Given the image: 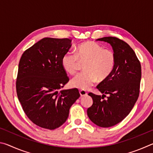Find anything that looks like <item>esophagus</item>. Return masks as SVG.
<instances>
[{"instance_id": "esophagus-1", "label": "esophagus", "mask_w": 153, "mask_h": 153, "mask_svg": "<svg viewBox=\"0 0 153 153\" xmlns=\"http://www.w3.org/2000/svg\"><path fill=\"white\" fill-rule=\"evenodd\" d=\"M79 94L81 97H84V96H87L88 93L86 92V90H79Z\"/></svg>"}]
</instances>
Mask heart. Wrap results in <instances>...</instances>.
Returning <instances> with one entry per match:
<instances>
[{
	"mask_svg": "<svg viewBox=\"0 0 153 153\" xmlns=\"http://www.w3.org/2000/svg\"><path fill=\"white\" fill-rule=\"evenodd\" d=\"M80 62L85 63L84 70L71 80V86L86 90L97 79L108 78L113 73L116 64V56L109 49H105L96 42H86L77 46L76 53L67 52L61 59V65L65 71L70 74H76Z\"/></svg>",
	"mask_w": 153,
	"mask_h": 153,
	"instance_id": "b5f03b06",
	"label": "heart"
}]
</instances>
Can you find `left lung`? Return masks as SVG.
<instances>
[{
	"label": "left lung",
	"instance_id": "8db88e82",
	"mask_svg": "<svg viewBox=\"0 0 153 153\" xmlns=\"http://www.w3.org/2000/svg\"><path fill=\"white\" fill-rule=\"evenodd\" d=\"M97 40L110 44L116 56V64L111 76L97 86L102 96L88 94L93 104L88 108L87 114L96 125L108 128L124 120L138 100L141 65L133 49L124 41L111 36ZM106 94L109 97L105 100Z\"/></svg>",
	"mask_w": 153,
	"mask_h": 153
}]
</instances>
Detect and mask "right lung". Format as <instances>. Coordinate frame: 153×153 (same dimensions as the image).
I'll list each match as a JSON object with an SVG mask.
<instances>
[{"label":"right lung","mask_w":153,"mask_h":153,"mask_svg":"<svg viewBox=\"0 0 153 153\" xmlns=\"http://www.w3.org/2000/svg\"><path fill=\"white\" fill-rule=\"evenodd\" d=\"M71 43L69 38H42L20 59L16 81L18 99L27 117L42 128L55 129L63 125L80 96L76 88L58 91L69 80L61 59Z\"/></svg>","instance_id":"right-lung-1"}]
</instances>
